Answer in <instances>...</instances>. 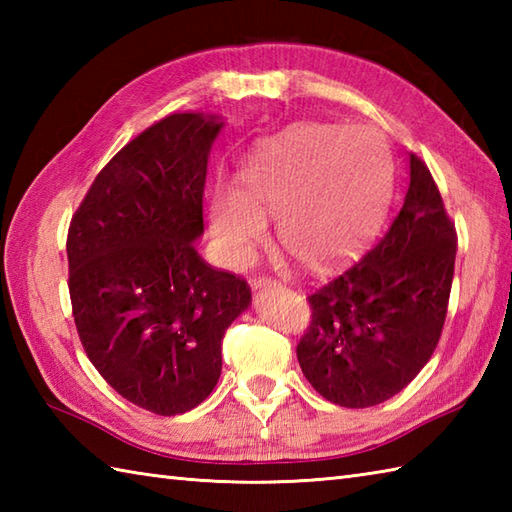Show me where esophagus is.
Here are the masks:
<instances>
[{
    "mask_svg": "<svg viewBox=\"0 0 512 512\" xmlns=\"http://www.w3.org/2000/svg\"><path fill=\"white\" fill-rule=\"evenodd\" d=\"M277 286H279L277 281L268 279V277H255V279H250V288H253L255 292H257V290H266V288H277Z\"/></svg>",
    "mask_w": 512,
    "mask_h": 512,
    "instance_id": "obj_1",
    "label": "esophagus"
}]
</instances>
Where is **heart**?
<instances>
[{
	"label": "heart",
	"mask_w": 512,
	"mask_h": 512,
	"mask_svg": "<svg viewBox=\"0 0 512 512\" xmlns=\"http://www.w3.org/2000/svg\"><path fill=\"white\" fill-rule=\"evenodd\" d=\"M387 191L389 162L374 129L301 125L257 149L237 189L213 193L211 226L228 262L242 266L277 215L286 253L310 273H328L372 239Z\"/></svg>",
	"instance_id": "b5f03b06"
}]
</instances>
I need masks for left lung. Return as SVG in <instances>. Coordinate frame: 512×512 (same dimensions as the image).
Masks as SVG:
<instances>
[{
  "label": "left lung",
  "instance_id": "8db88e82",
  "mask_svg": "<svg viewBox=\"0 0 512 512\" xmlns=\"http://www.w3.org/2000/svg\"><path fill=\"white\" fill-rule=\"evenodd\" d=\"M455 250L436 182L409 154V189L387 233L361 262L308 297L312 323L297 358L325 400L374 407L420 374L447 317Z\"/></svg>",
  "mask_w": 512,
  "mask_h": 512
}]
</instances>
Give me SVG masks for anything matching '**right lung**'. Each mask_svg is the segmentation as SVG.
Instances as JSON below:
<instances>
[{"mask_svg":"<svg viewBox=\"0 0 512 512\" xmlns=\"http://www.w3.org/2000/svg\"><path fill=\"white\" fill-rule=\"evenodd\" d=\"M224 121L171 114L107 162L68 233L74 323L118 394L158 416L191 411L222 372V339L250 306L244 279L195 250L206 162Z\"/></svg>","mask_w":512,"mask_h":512,"instance_id":"1","label":"right lung"}]
</instances>
